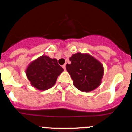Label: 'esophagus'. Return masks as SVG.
<instances>
[{"label": "esophagus", "mask_w": 132, "mask_h": 132, "mask_svg": "<svg viewBox=\"0 0 132 132\" xmlns=\"http://www.w3.org/2000/svg\"><path fill=\"white\" fill-rule=\"evenodd\" d=\"M62 67H63V69L64 70H66V65H62Z\"/></svg>", "instance_id": "1"}]
</instances>
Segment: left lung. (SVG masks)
<instances>
[{
	"label": "left lung",
	"instance_id": "obj_1",
	"mask_svg": "<svg viewBox=\"0 0 132 132\" xmlns=\"http://www.w3.org/2000/svg\"><path fill=\"white\" fill-rule=\"evenodd\" d=\"M70 60L71 64L66 65V70L76 88L79 91L88 92L98 87L104 70L98 60L88 53H77L73 54Z\"/></svg>",
	"mask_w": 132,
	"mask_h": 132
}]
</instances>
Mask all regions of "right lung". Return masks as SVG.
Segmentation results:
<instances>
[{
	"mask_svg": "<svg viewBox=\"0 0 132 132\" xmlns=\"http://www.w3.org/2000/svg\"><path fill=\"white\" fill-rule=\"evenodd\" d=\"M63 71V68L58 65L57 60L42 55L28 65L26 75L34 88L45 91L54 86L57 77Z\"/></svg>",
	"mask_w": 132,
	"mask_h": 132,
	"instance_id": "obj_1",
	"label": "right lung"
}]
</instances>
